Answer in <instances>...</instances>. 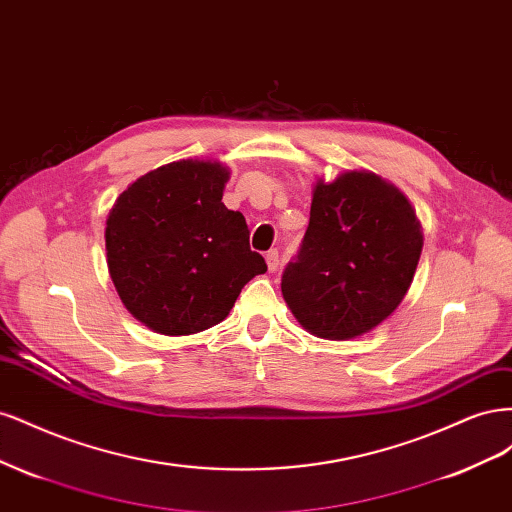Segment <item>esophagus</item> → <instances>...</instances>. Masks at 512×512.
<instances>
[{
	"label": "esophagus",
	"instance_id": "esophagus-1",
	"mask_svg": "<svg viewBox=\"0 0 512 512\" xmlns=\"http://www.w3.org/2000/svg\"><path fill=\"white\" fill-rule=\"evenodd\" d=\"M265 258H267V267H269L271 273L280 269V252H277V250H269Z\"/></svg>",
	"mask_w": 512,
	"mask_h": 512
}]
</instances>
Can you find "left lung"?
Segmentation results:
<instances>
[{"instance_id":"1","label":"left lung","mask_w":512,"mask_h":512,"mask_svg":"<svg viewBox=\"0 0 512 512\" xmlns=\"http://www.w3.org/2000/svg\"><path fill=\"white\" fill-rule=\"evenodd\" d=\"M421 250L423 232L408 198L374 173L350 170L316 183L282 294L309 333L363 335L406 297Z\"/></svg>"}]
</instances>
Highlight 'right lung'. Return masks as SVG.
<instances>
[{
	"instance_id": "1",
	"label": "right lung",
	"mask_w": 512,
	"mask_h": 512,
	"mask_svg": "<svg viewBox=\"0 0 512 512\" xmlns=\"http://www.w3.org/2000/svg\"><path fill=\"white\" fill-rule=\"evenodd\" d=\"M228 170L181 160L123 192L106 220V262L128 312L162 335L222 322L241 288L267 271L243 213L222 203Z\"/></svg>"
}]
</instances>
